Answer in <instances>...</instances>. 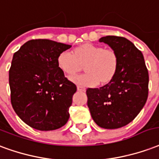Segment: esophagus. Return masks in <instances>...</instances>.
<instances>
[{
    "instance_id": "1",
    "label": "esophagus",
    "mask_w": 159,
    "mask_h": 159,
    "mask_svg": "<svg viewBox=\"0 0 159 159\" xmlns=\"http://www.w3.org/2000/svg\"><path fill=\"white\" fill-rule=\"evenodd\" d=\"M77 89L80 91H85V88L84 86H81V85H77Z\"/></svg>"
}]
</instances>
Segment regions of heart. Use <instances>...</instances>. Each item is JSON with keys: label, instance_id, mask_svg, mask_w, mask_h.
<instances>
[{"label": "heart", "instance_id": "heart-1", "mask_svg": "<svg viewBox=\"0 0 159 159\" xmlns=\"http://www.w3.org/2000/svg\"><path fill=\"white\" fill-rule=\"evenodd\" d=\"M85 64L86 73L73 76V82L82 86H96L98 83H107L116 75L119 68V57L113 49L91 44L77 47L74 54L68 51L62 52L57 57V66L65 75H73L80 69V64Z\"/></svg>", "mask_w": 159, "mask_h": 159}]
</instances>
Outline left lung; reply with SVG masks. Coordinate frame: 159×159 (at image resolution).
Here are the masks:
<instances>
[{
  "label": "left lung",
  "instance_id": "8db88e82",
  "mask_svg": "<svg viewBox=\"0 0 159 159\" xmlns=\"http://www.w3.org/2000/svg\"><path fill=\"white\" fill-rule=\"evenodd\" d=\"M99 41L116 52L119 68L114 77L104 86L86 90L88 107L98 126L121 128L138 115L147 102L148 68L141 51L126 38L107 35Z\"/></svg>",
  "mask_w": 159,
  "mask_h": 159
}]
</instances>
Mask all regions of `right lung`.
<instances>
[{
	"label": "right lung",
	"mask_w": 159,
	"mask_h": 159,
	"mask_svg": "<svg viewBox=\"0 0 159 159\" xmlns=\"http://www.w3.org/2000/svg\"><path fill=\"white\" fill-rule=\"evenodd\" d=\"M71 45L39 39L14 53L9 70L11 102L25 124L43 131L61 128L69 119L77 87L57 66L59 54Z\"/></svg>",
	"instance_id": "add662e5"
}]
</instances>
